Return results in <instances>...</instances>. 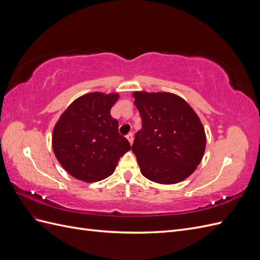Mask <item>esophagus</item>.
<instances>
[{
	"instance_id": "obj_1",
	"label": "esophagus",
	"mask_w": 260,
	"mask_h": 260,
	"mask_svg": "<svg viewBox=\"0 0 260 260\" xmlns=\"http://www.w3.org/2000/svg\"><path fill=\"white\" fill-rule=\"evenodd\" d=\"M128 139V141L130 142V144H132V142H133V133L132 132H130V133H128L127 135V137H125Z\"/></svg>"
}]
</instances>
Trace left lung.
Segmentation results:
<instances>
[{"label": "left lung", "instance_id": "1", "mask_svg": "<svg viewBox=\"0 0 260 260\" xmlns=\"http://www.w3.org/2000/svg\"><path fill=\"white\" fill-rule=\"evenodd\" d=\"M133 96L142 119L132 144L141 174L160 184H175L191 176L206 147L198 115L172 93L135 92Z\"/></svg>", "mask_w": 260, "mask_h": 260}]
</instances>
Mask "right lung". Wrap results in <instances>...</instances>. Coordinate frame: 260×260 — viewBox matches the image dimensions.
<instances>
[{
    "mask_svg": "<svg viewBox=\"0 0 260 260\" xmlns=\"http://www.w3.org/2000/svg\"><path fill=\"white\" fill-rule=\"evenodd\" d=\"M118 98L117 93L85 94L75 100L55 124L54 154L74 178L91 183L109 177L131 148L111 116Z\"/></svg>",
    "mask_w": 260,
    "mask_h": 260,
    "instance_id": "obj_1",
    "label": "right lung"
}]
</instances>
